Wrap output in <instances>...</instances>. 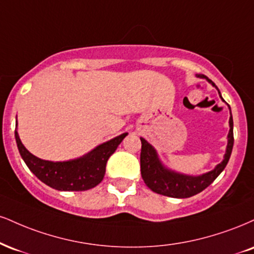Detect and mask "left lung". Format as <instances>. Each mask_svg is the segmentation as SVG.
Returning a JSON list of instances; mask_svg holds the SVG:
<instances>
[{
  "label": "left lung",
  "instance_id": "obj_1",
  "mask_svg": "<svg viewBox=\"0 0 254 254\" xmlns=\"http://www.w3.org/2000/svg\"><path fill=\"white\" fill-rule=\"evenodd\" d=\"M197 77L206 78L209 82H212L213 86H215L214 82L209 80L207 77H204L203 74H198ZM220 97H221V94H220ZM140 142H142V149H140V174H142L143 181L148 186V188H150L155 193L164 195V196L177 198L190 197L201 193L203 189L208 187L210 183L221 174L225 167L227 166L234 143L233 118H232L231 115L228 144L227 149H226L224 161L218 164L215 169H213L212 172L200 176L182 175V174H177L172 172V170L166 169L161 164L160 160H158L155 149L144 138H140Z\"/></svg>",
  "mask_w": 254,
  "mask_h": 254
}]
</instances>
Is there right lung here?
<instances>
[{
  "mask_svg": "<svg viewBox=\"0 0 254 254\" xmlns=\"http://www.w3.org/2000/svg\"><path fill=\"white\" fill-rule=\"evenodd\" d=\"M127 133L103 143L87 155L67 162H51L35 157L24 148L15 130L17 149L29 170L41 182L57 190L84 191L103 181L106 162Z\"/></svg>",
  "mask_w": 254,
  "mask_h": 254,
  "instance_id": "obj_1",
  "label": "right lung"
}]
</instances>
